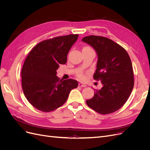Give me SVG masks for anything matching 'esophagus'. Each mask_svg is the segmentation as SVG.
I'll return each mask as SVG.
<instances>
[{"mask_svg": "<svg viewBox=\"0 0 150 150\" xmlns=\"http://www.w3.org/2000/svg\"><path fill=\"white\" fill-rule=\"evenodd\" d=\"M78 86H79V87H81V88H84V87H86V84H84V83H79Z\"/></svg>", "mask_w": 150, "mask_h": 150, "instance_id": "obj_1", "label": "esophagus"}]
</instances>
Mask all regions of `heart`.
<instances>
[{
    "instance_id": "b5f03b06",
    "label": "heart",
    "mask_w": 150,
    "mask_h": 150,
    "mask_svg": "<svg viewBox=\"0 0 150 150\" xmlns=\"http://www.w3.org/2000/svg\"><path fill=\"white\" fill-rule=\"evenodd\" d=\"M78 78L81 80H84L86 78L85 74L83 72H79V73H78Z\"/></svg>"
}]
</instances>
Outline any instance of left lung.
<instances>
[{
  "instance_id": "left-lung-1",
  "label": "left lung",
  "mask_w": 150,
  "mask_h": 150,
  "mask_svg": "<svg viewBox=\"0 0 150 150\" xmlns=\"http://www.w3.org/2000/svg\"><path fill=\"white\" fill-rule=\"evenodd\" d=\"M98 54L93 78L103 88L95 90L94 97L86 101L95 111L107 115L118 110L128 100L134 86L132 63L126 50L111 39L98 35L83 38Z\"/></svg>"
}]
</instances>
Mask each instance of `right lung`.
Segmentation results:
<instances>
[{
    "mask_svg": "<svg viewBox=\"0 0 150 150\" xmlns=\"http://www.w3.org/2000/svg\"><path fill=\"white\" fill-rule=\"evenodd\" d=\"M78 34L59 36L43 40L27 56L21 71L22 87L28 101L43 112L56 110L64 104L78 81H63L56 76L59 64L67 62L70 49Z\"/></svg>",
    "mask_w": 150,
    "mask_h": 150,
    "instance_id": "right-lung-1",
    "label": "right lung"
}]
</instances>
